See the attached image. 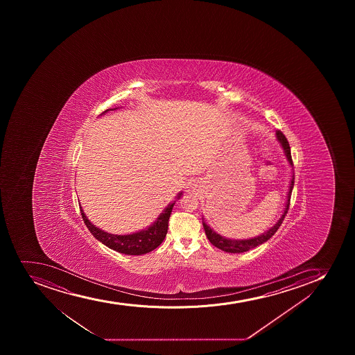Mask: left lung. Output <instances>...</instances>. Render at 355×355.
I'll list each match as a JSON object with an SVG mask.
<instances>
[{"label": "left lung", "instance_id": "1", "mask_svg": "<svg viewBox=\"0 0 355 355\" xmlns=\"http://www.w3.org/2000/svg\"><path fill=\"white\" fill-rule=\"evenodd\" d=\"M277 140L279 144H280L281 147L284 149V155H286V158H287L288 163L291 165V168H293V161H291V147H289V144H288L287 139L284 137V134L281 133L280 130H277ZM293 170V175H291V184H289V189H288V194H287V201H286V205H284V213L281 215V218L277 220V223L273 225V227H270L268 230L263 232L261 235L256 236V237H252V239H227L225 236H221L218 232H215L214 229H211L209 225L204 221V218H202V225H204L205 232H206V236H207V239H209V242L213 244V245L216 246L218 249L222 250V251H225V252L229 253H242L246 252V251H249V250L253 249V248H257V246H259L260 244H263V243L267 242L268 239L272 237V236L277 232V229L280 227L281 223L284 221V216L287 215L288 209H289V204H291V191H293V187H294V168H291Z\"/></svg>", "mask_w": 355, "mask_h": 355}]
</instances>
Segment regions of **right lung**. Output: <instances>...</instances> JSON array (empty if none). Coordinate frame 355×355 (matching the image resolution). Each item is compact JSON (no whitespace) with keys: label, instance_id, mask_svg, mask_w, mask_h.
I'll return each instance as SVG.
<instances>
[{"label":"right lung","instance_id":"add662e5","mask_svg":"<svg viewBox=\"0 0 355 355\" xmlns=\"http://www.w3.org/2000/svg\"><path fill=\"white\" fill-rule=\"evenodd\" d=\"M110 110L111 109L104 111L101 116L105 114ZM182 196L183 192L177 194L175 200L171 201L149 227L127 235H114L97 228L95 225H92V222L89 221L81 206L80 209H81L82 218L85 225L88 227L89 232H92L94 237L98 239L99 242L103 243L110 249L114 250L116 252L128 254V256H141L156 249L164 241L168 232V218L171 215L172 208L175 206V201L180 200Z\"/></svg>","mask_w":355,"mask_h":355}]
</instances>
